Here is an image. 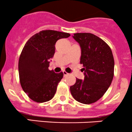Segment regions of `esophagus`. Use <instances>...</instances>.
<instances>
[{"mask_svg":"<svg viewBox=\"0 0 132 132\" xmlns=\"http://www.w3.org/2000/svg\"><path fill=\"white\" fill-rule=\"evenodd\" d=\"M62 73H63V74H64V77H66V75H68V73L65 71H62Z\"/></svg>","mask_w":132,"mask_h":132,"instance_id":"1","label":"esophagus"}]
</instances>
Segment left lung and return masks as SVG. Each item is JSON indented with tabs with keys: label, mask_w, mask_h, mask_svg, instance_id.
Instances as JSON below:
<instances>
[{
	"label": "left lung",
	"mask_w": 132,
	"mask_h": 132,
	"mask_svg": "<svg viewBox=\"0 0 132 132\" xmlns=\"http://www.w3.org/2000/svg\"><path fill=\"white\" fill-rule=\"evenodd\" d=\"M73 38L81 48L80 64L84 80L77 78L70 87L75 100L91 104L100 99L110 86L114 77V59L110 46L91 33H76Z\"/></svg>",
	"instance_id": "1"
}]
</instances>
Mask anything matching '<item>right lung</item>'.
Masks as SVG:
<instances>
[{
    "label": "right lung",
    "instance_id": "obj_1",
    "mask_svg": "<svg viewBox=\"0 0 132 132\" xmlns=\"http://www.w3.org/2000/svg\"><path fill=\"white\" fill-rule=\"evenodd\" d=\"M69 36V33L45 30L25 43L18 61V72L21 86L32 100L43 103L55 95L63 73L49 70V59L54 57L57 41Z\"/></svg>",
    "mask_w": 132,
    "mask_h": 132
}]
</instances>
